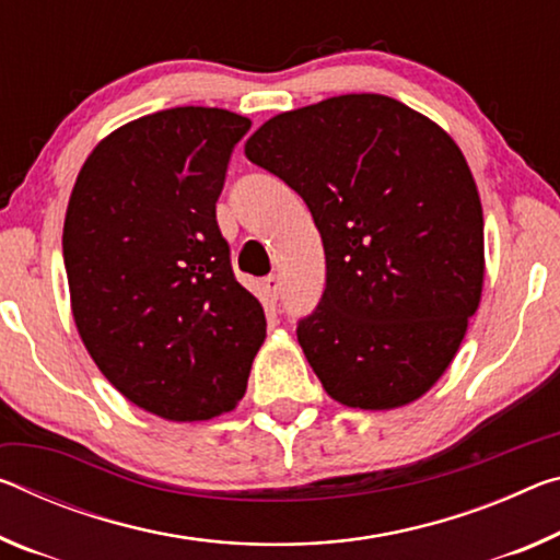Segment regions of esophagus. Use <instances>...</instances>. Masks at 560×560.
Here are the masks:
<instances>
[{"label":"esophagus","mask_w":560,"mask_h":560,"mask_svg":"<svg viewBox=\"0 0 560 560\" xmlns=\"http://www.w3.org/2000/svg\"><path fill=\"white\" fill-rule=\"evenodd\" d=\"M264 291L269 301H279L281 296V279L279 277H266L264 279Z\"/></svg>","instance_id":"1"}]
</instances>
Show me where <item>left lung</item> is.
Instances as JSON below:
<instances>
[{"mask_svg":"<svg viewBox=\"0 0 560 560\" xmlns=\"http://www.w3.org/2000/svg\"><path fill=\"white\" fill-rule=\"evenodd\" d=\"M244 152L322 234L326 289L296 336L326 394L371 411L416 401L481 301L483 211L456 141L392 96L343 94L269 119Z\"/></svg>","mask_w":560,"mask_h":560,"instance_id":"1","label":"left lung"}]
</instances>
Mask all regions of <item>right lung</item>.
Here are the masks:
<instances>
[{
  "label": "right lung",
  "mask_w": 560,
  "mask_h": 560,
  "mask_svg": "<svg viewBox=\"0 0 560 560\" xmlns=\"http://www.w3.org/2000/svg\"><path fill=\"white\" fill-rule=\"evenodd\" d=\"M252 121L176 106L106 137L67 207L65 266L79 336L109 384L168 421L242 401L266 334L217 224L229 159Z\"/></svg>",
  "instance_id": "obj_1"
}]
</instances>
